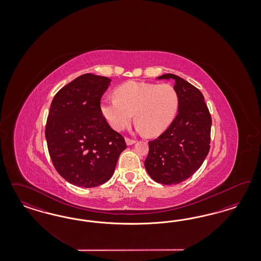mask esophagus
I'll use <instances>...</instances> for the list:
<instances>
[{
    "mask_svg": "<svg viewBox=\"0 0 261 261\" xmlns=\"http://www.w3.org/2000/svg\"><path fill=\"white\" fill-rule=\"evenodd\" d=\"M125 142H126L127 145H131V144H133V143H135V142H136V141H135V140H132V139H129V138H126V139H125Z\"/></svg>",
    "mask_w": 261,
    "mask_h": 261,
    "instance_id": "1",
    "label": "esophagus"
}]
</instances>
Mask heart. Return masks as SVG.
<instances>
[{"label": "heart", "instance_id": "obj_1", "mask_svg": "<svg viewBox=\"0 0 261 261\" xmlns=\"http://www.w3.org/2000/svg\"><path fill=\"white\" fill-rule=\"evenodd\" d=\"M115 97L101 104L102 115L110 126L121 131L134 115L138 129L149 137L167 129L179 105L176 90L168 84L129 81L116 89Z\"/></svg>", "mask_w": 261, "mask_h": 261}]
</instances>
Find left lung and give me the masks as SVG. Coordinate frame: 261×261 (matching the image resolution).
I'll list each match as a JSON object with an SVG mask.
<instances>
[{
    "instance_id": "left-lung-1",
    "label": "left lung",
    "mask_w": 261,
    "mask_h": 261,
    "mask_svg": "<svg viewBox=\"0 0 261 261\" xmlns=\"http://www.w3.org/2000/svg\"><path fill=\"white\" fill-rule=\"evenodd\" d=\"M158 79L175 80L178 115L163 134L148 142L144 166L155 182L177 185L189 179L208 154L212 117L197 88L172 73Z\"/></svg>"
}]
</instances>
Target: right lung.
<instances>
[{
  "label": "right lung",
  "instance_id": "1",
  "mask_svg": "<svg viewBox=\"0 0 261 261\" xmlns=\"http://www.w3.org/2000/svg\"><path fill=\"white\" fill-rule=\"evenodd\" d=\"M85 73L61 88L47 115L45 135L56 171L67 182L95 188L107 182L126 148L124 138L104 118L100 100L110 84Z\"/></svg>",
  "mask_w": 261,
  "mask_h": 261
}]
</instances>
